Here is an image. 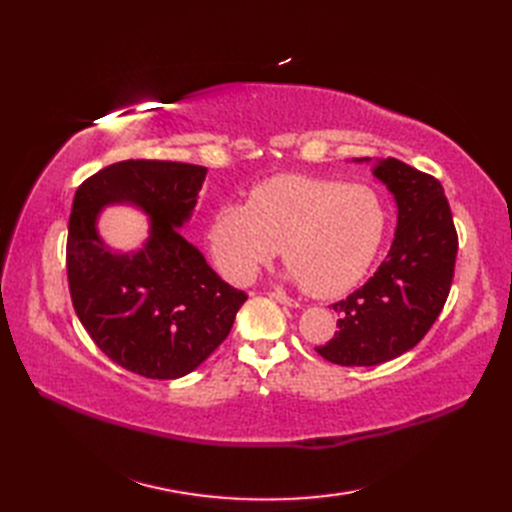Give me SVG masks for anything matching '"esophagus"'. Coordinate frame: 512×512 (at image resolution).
Wrapping results in <instances>:
<instances>
[{
    "label": "esophagus",
    "instance_id": "34e87169",
    "mask_svg": "<svg viewBox=\"0 0 512 512\" xmlns=\"http://www.w3.org/2000/svg\"><path fill=\"white\" fill-rule=\"evenodd\" d=\"M269 297L271 299H275V301H280V303H284V305H290V307H299V303L294 301V299H290L286 292H282V290H273V292H269Z\"/></svg>",
    "mask_w": 512,
    "mask_h": 512
}]
</instances>
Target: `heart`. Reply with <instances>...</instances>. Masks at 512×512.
Returning a JSON list of instances; mask_svg holds the SVG:
<instances>
[{"mask_svg":"<svg viewBox=\"0 0 512 512\" xmlns=\"http://www.w3.org/2000/svg\"><path fill=\"white\" fill-rule=\"evenodd\" d=\"M384 226L382 200L367 185L280 175L254 185L245 205H222L207 237L226 280L247 282L282 245L290 277L329 299L365 275Z\"/></svg>","mask_w":512,"mask_h":512,"instance_id":"b5f03b06","label":"heart"}]
</instances>
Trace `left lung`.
Returning <instances> with one entry per match:
<instances>
[{"label":"left lung","instance_id":"1","mask_svg":"<svg viewBox=\"0 0 512 512\" xmlns=\"http://www.w3.org/2000/svg\"><path fill=\"white\" fill-rule=\"evenodd\" d=\"M374 175L397 203L393 245L359 290L331 305L339 331L316 348L346 367L380 365L414 348L440 316L455 275L457 230L440 181L395 158L376 162Z\"/></svg>","mask_w":512,"mask_h":512}]
</instances>
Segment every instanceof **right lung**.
<instances>
[{
    "instance_id": "obj_1",
    "label": "right lung",
    "mask_w": 512,
    "mask_h": 512,
    "mask_svg": "<svg viewBox=\"0 0 512 512\" xmlns=\"http://www.w3.org/2000/svg\"><path fill=\"white\" fill-rule=\"evenodd\" d=\"M205 175L196 164L123 160L74 194L66 245L74 312L108 359L138 376L190 374L228 337L247 299L179 232ZM117 202L150 215V239L138 253L119 255L97 235L99 211Z\"/></svg>"
}]
</instances>
